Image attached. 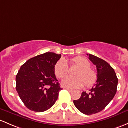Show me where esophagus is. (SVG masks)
Wrapping results in <instances>:
<instances>
[{"label": "esophagus", "instance_id": "1", "mask_svg": "<svg viewBox=\"0 0 128 128\" xmlns=\"http://www.w3.org/2000/svg\"><path fill=\"white\" fill-rule=\"evenodd\" d=\"M66 90H68V91H70V92H72V91H73V90H72V89H70V88H66Z\"/></svg>", "mask_w": 128, "mask_h": 128}]
</instances>
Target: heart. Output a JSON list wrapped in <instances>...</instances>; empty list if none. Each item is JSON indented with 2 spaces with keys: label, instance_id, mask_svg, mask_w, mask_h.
Segmentation results:
<instances>
[{
  "label": "heart",
  "instance_id": "b5f03b06",
  "mask_svg": "<svg viewBox=\"0 0 128 128\" xmlns=\"http://www.w3.org/2000/svg\"><path fill=\"white\" fill-rule=\"evenodd\" d=\"M71 63L80 68L76 73V76H68L65 77L61 82L63 86L71 89L80 88L83 86L84 83L86 86H90L96 82L98 77L97 73L90 68L91 64L87 59L81 56L75 57L71 60ZM68 71L69 67L66 60H59L55 65V74L60 78L68 75Z\"/></svg>",
  "mask_w": 128,
  "mask_h": 128
}]
</instances>
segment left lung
<instances>
[{"instance_id": "obj_1", "label": "left lung", "mask_w": 128, "mask_h": 128, "mask_svg": "<svg viewBox=\"0 0 128 128\" xmlns=\"http://www.w3.org/2000/svg\"><path fill=\"white\" fill-rule=\"evenodd\" d=\"M89 60L96 66V83L90 90L83 91L74 104L79 111L85 115H92L104 109L116 92L118 78L114 69L106 60L96 56L87 54Z\"/></svg>"}]
</instances>
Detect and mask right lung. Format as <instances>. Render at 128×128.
<instances>
[{
  "mask_svg": "<svg viewBox=\"0 0 128 128\" xmlns=\"http://www.w3.org/2000/svg\"><path fill=\"white\" fill-rule=\"evenodd\" d=\"M61 55L46 52L32 58L21 66L16 76V90L27 108L42 112L54 104L62 90L54 74Z\"/></svg>",
  "mask_w": 128,
  "mask_h": 128,
  "instance_id": "right-lung-1",
  "label": "right lung"
}]
</instances>
